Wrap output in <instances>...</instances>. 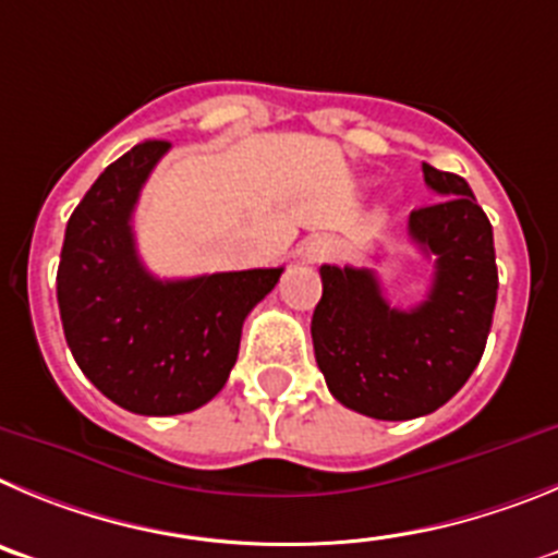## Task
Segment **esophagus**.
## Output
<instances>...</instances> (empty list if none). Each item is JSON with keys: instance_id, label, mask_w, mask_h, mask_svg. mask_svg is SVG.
<instances>
[{"instance_id": "esophagus-1", "label": "esophagus", "mask_w": 558, "mask_h": 558, "mask_svg": "<svg viewBox=\"0 0 558 558\" xmlns=\"http://www.w3.org/2000/svg\"><path fill=\"white\" fill-rule=\"evenodd\" d=\"M336 253V242L328 235H311L308 242L303 244V258L305 260H328Z\"/></svg>"}]
</instances>
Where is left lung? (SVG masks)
<instances>
[{
	"label": "left lung",
	"instance_id": "left-lung-1",
	"mask_svg": "<svg viewBox=\"0 0 558 558\" xmlns=\"http://www.w3.org/2000/svg\"><path fill=\"white\" fill-rule=\"evenodd\" d=\"M423 174L441 197L409 217L411 242L434 258L423 303L389 305L373 269H319L316 364L341 405L375 420H414L448 403L484 355L498 300L492 225L473 189L428 163Z\"/></svg>",
	"mask_w": 558,
	"mask_h": 558
}]
</instances>
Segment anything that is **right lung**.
Masks as SVG:
<instances>
[{"label": "right lung", "mask_w": 558, "mask_h": 558, "mask_svg": "<svg viewBox=\"0 0 558 558\" xmlns=\"http://www.w3.org/2000/svg\"><path fill=\"white\" fill-rule=\"evenodd\" d=\"M169 142L135 144L85 192L60 250L58 305L83 375L122 409L185 414L217 398L242 325L278 269L160 280L138 258L133 210Z\"/></svg>", "instance_id": "right-lung-1"}]
</instances>
